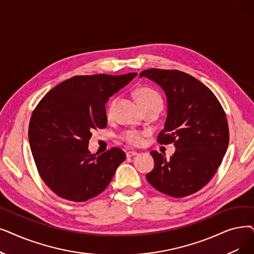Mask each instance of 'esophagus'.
I'll use <instances>...</instances> for the list:
<instances>
[{
	"label": "esophagus",
	"mask_w": 254,
	"mask_h": 254,
	"mask_svg": "<svg viewBox=\"0 0 254 254\" xmlns=\"http://www.w3.org/2000/svg\"><path fill=\"white\" fill-rule=\"evenodd\" d=\"M137 154H138L137 151H127V158H131V157L137 156Z\"/></svg>",
	"instance_id": "1"
}]
</instances>
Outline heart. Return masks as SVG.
<instances>
[{
  "mask_svg": "<svg viewBox=\"0 0 254 254\" xmlns=\"http://www.w3.org/2000/svg\"><path fill=\"white\" fill-rule=\"evenodd\" d=\"M135 96L142 108L152 103H162L161 96L154 90L149 89V88H146V87L138 88V89L135 91ZM115 104H116V100H113L111 103H110L108 107V111H107L108 116L112 115ZM123 138L125 141L128 143V144L136 146V145H139L142 142V133L138 130H127L124 134Z\"/></svg>",
  "mask_w": 254,
  "mask_h": 254,
  "instance_id": "heart-1",
  "label": "heart"
}]
</instances>
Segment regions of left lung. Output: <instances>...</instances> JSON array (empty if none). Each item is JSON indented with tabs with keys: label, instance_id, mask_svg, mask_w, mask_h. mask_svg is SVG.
I'll list each match as a JSON object with an SVG mask.
<instances>
[{
	"label": "left lung",
	"instance_id": "left-lung-1",
	"mask_svg": "<svg viewBox=\"0 0 254 254\" xmlns=\"http://www.w3.org/2000/svg\"><path fill=\"white\" fill-rule=\"evenodd\" d=\"M142 76L166 94L167 118L158 138L162 144L175 146L170 160L150 152L154 168L146 180L175 198L196 193L212 180L226 152L229 131L224 110L215 94L188 73L151 68L141 71Z\"/></svg>",
	"mask_w": 254,
	"mask_h": 254
}]
</instances>
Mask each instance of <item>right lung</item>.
Returning <instances> with one entry per match:
<instances>
[{"instance_id": "1", "label": "right lung", "mask_w": 254, "mask_h": 254, "mask_svg": "<svg viewBox=\"0 0 254 254\" xmlns=\"http://www.w3.org/2000/svg\"><path fill=\"white\" fill-rule=\"evenodd\" d=\"M137 75H75L50 90L33 111L29 142L42 181L64 199L82 202L102 193L126 153L88 149L92 131L107 127L109 97Z\"/></svg>"}]
</instances>
